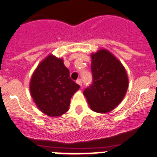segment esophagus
I'll return each mask as SVG.
<instances>
[{
  "instance_id": "34e87169",
  "label": "esophagus",
  "mask_w": 157,
  "mask_h": 157,
  "mask_svg": "<svg viewBox=\"0 0 157 157\" xmlns=\"http://www.w3.org/2000/svg\"><path fill=\"white\" fill-rule=\"evenodd\" d=\"M76 83H77V84H78V85H79L80 86H82V82L81 79H77V80H76Z\"/></svg>"
}]
</instances>
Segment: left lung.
<instances>
[{"mask_svg":"<svg viewBox=\"0 0 157 157\" xmlns=\"http://www.w3.org/2000/svg\"><path fill=\"white\" fill-rule=\"evenodd\" d=\"M93 82L83 94L93 111L105 113L120 105L128 89L124 67L109 51L101 49L91 54Z\"/></svg>","mask_w":157,"mask_h":157,"instance_id":"left-lung-1","label":"left lung"}]
</instances>
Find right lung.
Here are the masks:
<instances>
[{
    "instance_id": "right-lung-1",
    "label": "right lung",
    "mask_w": 157,
    "mask_h": 157,
    "mask_svg": "<svg viewBox=\"0 0 157 157\" xmlns=\"http://www.w3.org/2000/svg\"><path fill=\"white\" fill-rule=\"evenodd\" d=\"M79 89L63 59L48 55L37 66L30 83L31 97L41 112L56 117L67 112L71 98Z\"/></svg>"
}]
</instances>
